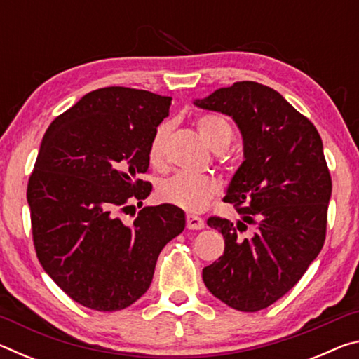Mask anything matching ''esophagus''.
<instances>
[{"label": "esophagus", "instance_id": "obj_1", "mask_svg": "<svg viewBox=\"0 0 359 359\" xmlns=\"http://www.w3.org/2000/svg\"><path fill=\"white\" fill-rule=\"evenodd\" d=\"M187 228L188 229H203L204 228V220L201 217L196 215H187Z\"/></svg>", "mask_w": 359, "mask_h": 359}]
</instances>
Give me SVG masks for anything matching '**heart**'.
Listing matches in <instances>:
<instances>
[{"label":"heart","instance_id":"obj_1","mask_svg":"<svg viewBox=\"0 0 359 359\" xmlns=\"http://www.w3.org/2000/svg\"><path fill=\"white\" fill-rule=\"evenodd\" d=\"M196 126L204 142L212 150L222 151L233 141V126L218 114H203L196 118ZM171 133V125L161 123L158 126L149 145V161L151 166L161 168L166 161V145ZM220 185L212 177L193 174H175L174 177L166 180L160 188V198L168 204L180 208L188 212H201L210 204Z\"/></svg>","mask_w":359,"mask_h":359}]
</instances>
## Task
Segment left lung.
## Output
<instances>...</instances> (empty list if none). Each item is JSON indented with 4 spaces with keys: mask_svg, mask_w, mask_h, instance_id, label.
<instances>
[{
    "mask_svg": "<svg viewBox=\"0 0 359 359\" xmlns=\"http://www.w3.org/2000/svg\"><path fill=\"white\" fill-rule=\"evenodd\" d=\"M196 106L236 120L245 156L223 199L242 222L209 217L224 252L203 280L226 306L258 312L288 293L323 248L332 190L323 142L306 115L263 83L234 82Z\"/></svg>",
    "mask_w": 359,
    "mask_h": 359,
    "instance_id": "left-lung-1",
    "label": "left lung"
}]
</instances>
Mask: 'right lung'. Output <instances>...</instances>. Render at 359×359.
<instances>
[{
    "instance_id": "right-lung-1",
    "label": "right lung",
    "mask_w": 359,
    "mask_h": 359,
    "mask_svg": "<svg viewBox=\"0 0 359 359\" xmlns=\"http://www.w3.org/2000/svg\"><path fill=\"white\" fill-rule=\"evenodd\" d=\"M171 98L128 87L98 88L52 121L28 180L39 263L71 299L98 312L131 306L149 290L158 255L185 228L172 204L142 205L149 145Z\"/></svg>"
}]
</instances>
